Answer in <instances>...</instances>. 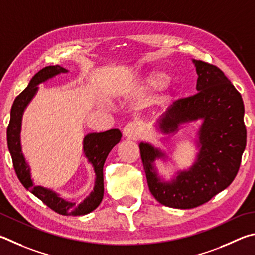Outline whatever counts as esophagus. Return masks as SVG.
Listing matches in <instances>:
<instances>
[{"label": "esophagus", "instance_id": "34e87169", "mask_svg": "<svg viewBox=\"0 0 255 255\" xmlns=\"http://www.w3.org/2000/svg\"><path fill=\"white\" fill-rule=\"evenodd\" d=\"M123 136L128 140H137L140 136V131L137 125L134 123H128L123 128Z\"/></svg>", "mask_w": 255, "mask_h": 255}]
</instances>
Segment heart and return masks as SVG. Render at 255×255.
Instances as JSON below:
<instances>
[{
  "label": "heart",
  "instance_id": "b5f03b06",
  "mask_svg": "<svg viewBox=\"0 0 255 255\" xmlns=\"http://www.w3.org/2000/svg\"><path fill=\"white\" fill-rule=\"evenodd\" d=\"M169 76L164 71L151 70L143 75H140L136 78L134 85L131 88V94L134 96H142L152 93L157 89L161 88L168 83ZM176 91H166L157 100V105L159 107H167L169 104L175 101Z\"/></svg>",
  "mask_w": 255,
  "mask_h": 255
}]
</instances>
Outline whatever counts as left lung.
<instances>
[{"label": "left lung", "mask_w": 255, "mask_h": 255, "mask_svg": "<svg viewBox=\"0 0 255 255\" xmlns=\"http://www.w3.org/2000/svg\"><path fill=\"white\" fill-rule=\"evenodd\" d=\"M193 64L198 93L178 101L154 125L161 134L175 135L187 124L199 122L194 162L164 180L155 162L168 163L171 158L149 142L139 144L151 194L164 206L179 209L197 207L227 188L239 171L247 145L241 94L216 66L195 59Z\"/></svg>", "instance_id": "left-lung-1"}]
</instances>
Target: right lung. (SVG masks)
Segmentation results:
<instances>
[{"mask_svg": "<svg viewBox=\"0 0 255 255\" xmlns=\"http://www.w3.org/2000/svg\"><path fill=\"white\" fill-rule=\"evenodd\" d=\"M66 73H68V70L60 66H49L38 71L31 78L28 86L15 98L12 105L10 124H8L6 132L7 146L10 150L16 176L26 189L30 190L35 197L42 200L48 207H50L52 211L58 214L67 216H80L93 212L101 204L103 196H104L103 168H104L105 160L111 150L121 141L122 133L118 128H112V130L105 132L88 133L84 136L83 154L87 159V161L92 164L94 172H95V182H94L93 190L79 204L62 198L59 194L50 188L35 185L33 178L31 176V168L22 152L21 144L22 118H23L25 109L33 100V97L37 95L39 85L48 82L49 79L55 78L58 75Z\"/></svg>", "mask_w": 255, "mask_h": 255, "instance_id": "obj_1", "label": "right lung"}]
</instances>
